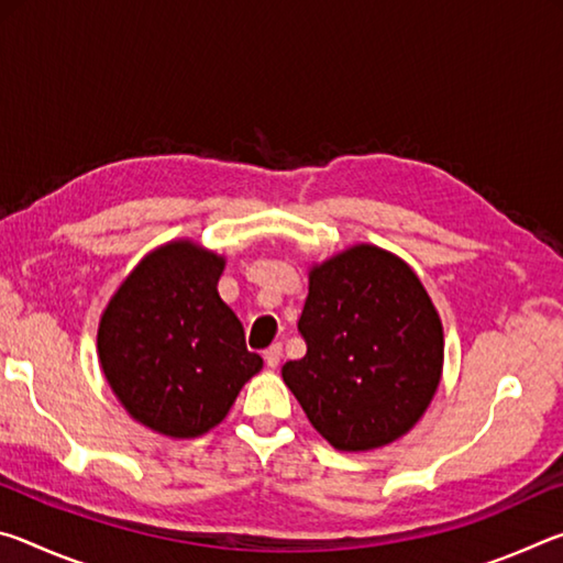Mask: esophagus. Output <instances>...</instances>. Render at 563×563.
Masks as SVG:
<instances>
[{"label": "esophagus", "instance_id": "obj_1", "mask_svg": "<svg viewBox=\"0 0 563 563\" xmlns=\"http://www.w3.org/2000/svg\"><path fill=\"white\" fill-rule=\"evenodd\" d=\"M263 357H265V365H268V367H278V362L283 357V345H280V342H275V345H271L268 350H265Z\"/></svg>", "mask_w": 563, "mask_h": 563}]
</instances>
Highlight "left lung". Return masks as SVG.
Returning <instances> with one entry per match:
<instances>
[{"label": "left lung", "instance_id": "left-lung-1", "mask_svg": "<svg viewBox=\"0 0 563 563\" xmlns=\"http://www.w3.org/2000/svg\"><path fill=\"white\" fill-rule=\"evenodd\" d=\"M298 330L308 352L283 379L310 424L342 452L399 440L442 379L444 332L415 271L360 243L310 268Z\"/></svg>", "mask_w": 563, "mask_h": 563}]
</instances>
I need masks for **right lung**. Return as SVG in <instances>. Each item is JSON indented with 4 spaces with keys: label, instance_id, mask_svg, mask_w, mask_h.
I'll list each match as a JSON object with an SVG mask.
<instances>
[{
    "label": "right lung",
    "instance_id": "right-lung-1",
    "mask_svg": "<svg viewBox=\"0 0 563 563\" xmlns=\"http://www.w3.org/2000/svg\"><path fill=\"white\" fill-rule=\"evenodd\" d=\"M223 255L194 241L151 251L99 322V362L123 409L148 430L190 440L223 422L263 360L218 295Z\"/></svg>",
    "mask_w": 563,
    "mask_h": 563
}]
</instances>
